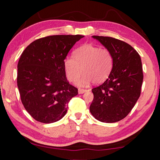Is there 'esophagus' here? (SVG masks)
Wrapping results in <instances>:
<instances>
[{
  "mask_svg": "<svg viewBox=\"0 0 160 160\" xmlns=\"http://www.w3.org/2000/svg\"><path fill=\"white\" fill-rule=\"evenodd\" d=\"M86 91H87V90H85V89H81V88L78 89V93L79 94H82L84 92H85Z\"/></svg>",
  "mask_w": 160,
  "mask_h": 160,
  "instance_id": "obj_1",
  "label": "esophagus"
}]
</instances>
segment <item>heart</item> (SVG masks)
<instances>
[{
  "label": "heart",
  "mask_w": 160,
  "mask_h": 160,
  "mask_svg": "<svg viewBox=\"0 0 160 160\" xmlns=\"http://www.w3.org/2000/svg\"><path fill=\"white\" fill-rule=\"evenodd\" d=\"M113 65L112 53L107 48H100L93 44H84L75 51V57L68 56L64 66L68 79L78 81L79 86H87L91 82L98 85L104 82L112 72Z\"/></svg>",
  "instance_id": "b5f03b06"
}]
</instances>
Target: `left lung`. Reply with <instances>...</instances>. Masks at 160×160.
Here are the masks:
<instances>
[{
	"label": "left lung",
	"mask_w": 160,
	"mask_h": 160,
	"mask_svg": "<svg viewBox=\"0 0 160 160\" xmlns=\"http://www.w3.org/2000/svg\"><path fill=\"white\" fill-rule=\"evenodd\" d=\"M92 37L110 50L113 65L106 81L92 90L90 112L101 122H117L131 112L140 97L143 80L141 58L125 42L110 37Z\"/></svg>",
	"instance_id": "left-lung-1"
}]
</instances>
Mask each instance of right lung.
<instances>
[{
    "mask_svg": "<svg viewBox=\"0 0 160 160\" xmlns=\"http://www.w3.org/2000/svg\"><path fill=\"white\" fill-rule=\"evenodd\" d=\"M83 35H51L32 42L21 54L17 83L24 107L39 122H56L78 94L66 76L64 60Z\"/></svg>",
    "mask_w": 160,
    "mask_h": 160,
    "instance_id": "add662e5",
    "label": "right lung"
}]
</instances>
